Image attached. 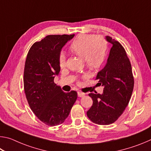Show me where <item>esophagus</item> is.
<instances>
[{
    "instance_id": "esophagus-1",
    "label": "esophagus",
    "mask_w": 151,
    "mask_h": 151,
    "mask_svg": "<svg viewBox=\"0 0 151 151\" xmlns=\"http://www.w3.org/2000/svg\"><path fill=\"white\" fill-rule=\"evenodd\" d=\"M85 95V93H82V92H80V91L78 92V97H83V96H84Z\"/></svg>"
}]
</instances>
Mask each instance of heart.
<instances>
[{
    "mask_svg": "<svg viewBox=\"0 0 151 151\" xmlns=\"http://www.w3.org/2000/svg\"><path fill=\"white\" fill-rule=\"evenodd\" d=\"M106 40L103 37H95L91 35H78L70 45V50L74 54L85 60L86 67L91 70L101 68L106 60L107 55ZM61 68L66 65V57L61 53L58 58Z\"/></svg>",
    "mask_w": 151,
    "mask_h": 151,
    "instance_id": "b5f03b06",
    "label": "heart"
}]
</instances>
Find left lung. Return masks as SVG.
I'll list each match as a JSON object with an SVG mask.
<instances>
[{
  "instance_id": "1",
  "label": "left lung",
  "mask_w": 151,
  "mask_h": 151,
  "mask_svg": "<svg viewBox=\"0 0 151 151\" xmlns=\"http://www.w3.org/2000/svg\"><path fill=\"white\" fill-rule=\"evenodd\" d=\"M112 47L104 67L97 73L98 85L104 87L103 94L89 93L93 103L86 112L94 123L108 125L115 122L129 103L134 87L132 67L123 47L106 36Z\"/></svg>"
}]
</instances>
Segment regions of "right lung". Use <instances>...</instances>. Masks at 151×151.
I'll return each mask as SVG.
<instances>
[{
	"instance_id": "add662e5",
	"label": "right lung",
	"mask_w": 151,
	"mask_h": 151,
	"mask_svg": "<svg viewBox=\"0 0 151 151\" xmlns=\"http://www.w3.org/2000/svg\"><path fill=\"white\" fill-rule=\"evenodd\" d=\"M75 35H48L36 42L28 52L24 70V88L30 109L48 126L65 122L77 99L75 91L65 93L54 83L60 70L61 50Z\"/></svg>"
}]
</instances>
